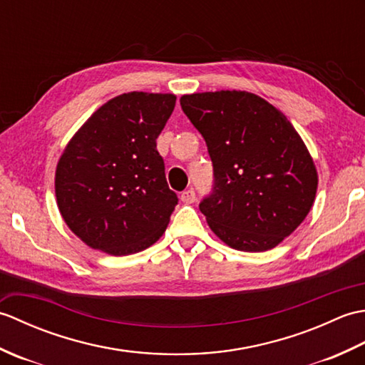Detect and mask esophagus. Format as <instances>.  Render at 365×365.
<instances>
[{
    "instance_id": "34e87169",
    "label": "esophagus",
    "mask_w": 365,
    "mask_h": 365,
    "mask_svg": "<svg viewBox=\"0 0 365 365\" xmlns=\"http://www.w3.org/2000/svg\"><path fill=\"white\" fill-rule=\"evenodd\" d=\"M180 199H182V202H185V204H192L196 200L195 190H185L180 195Z\"/></svg>"
}]
</instances>
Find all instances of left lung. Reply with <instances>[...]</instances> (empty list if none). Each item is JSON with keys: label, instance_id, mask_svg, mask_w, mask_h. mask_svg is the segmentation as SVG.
I'll list each match as a JSON object with an SVG mask.
<instances>
[{"label": "left lung", "instance_id": "8db88e82", "mask_svg": "<svg viewBox=\"0 0 365 365\" xmlns=\"http://www.w3.org/2000/svg\"><path fill=\"white\" fill-rule=\"evenodd\" d=\"M180 105L213 163V191L199 204L208 226L234 250H273L304 221L319 185L298 131L246 91L190 94Z\"/></svg>", "mask_w": 365, "mask_h": 365}]
</instances>
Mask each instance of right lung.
<instances>
[{"mask_svg":"<svg viewBox=\"0 0 365 365\" xmlns=\"http://www.w3.org/2000/svg\"><path fill=\"white\" fill-rule=\"evenodd\" d=\"M174 106V94L118 96L66 145L54 175L58 207L92 250L135 254L166 230L178 199L168 187L157 138Z\"/></svg>","mask_w":365,"mask_h":365,"instance_id":"add662e5","label":"right lung"}]
</instances>
